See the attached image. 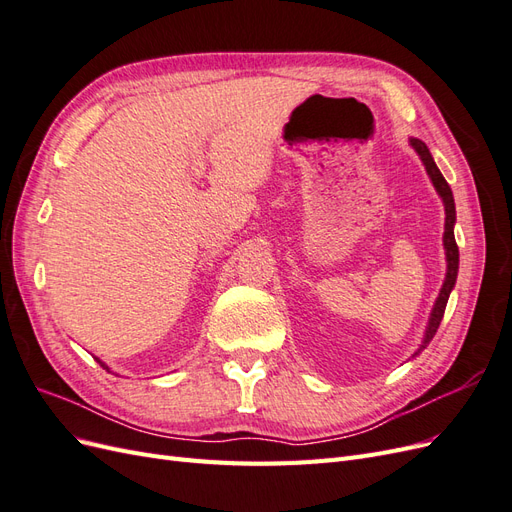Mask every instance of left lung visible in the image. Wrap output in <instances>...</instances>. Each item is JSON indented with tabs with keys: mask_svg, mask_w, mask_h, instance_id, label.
I'll return each instance as SVG.
<instances>
[{
	"mask_svg": "<svg viewBox=\"0 0 512 512\" xmlns=\"http://www.w3.org/2000/svg\"><path fill=\"white\" fill-rule=\"evenodd\" d=\"M410 145L414 147V151L421 156L423 164H425V170L427 175L433 183V188H436V192L440 194L442 203H444V213H446V220H444V250H446V277H444V284L440 288V294L436 299V305H433L431 309V316H429V324H427V331H425V337H423V344L421 348H418L414 354L421 352L431 339L433 335H436L440 322H442V316H444V309H446V303H448V297H451V290L455 288V282H457V271H459V247L455 243V200H453V192H451V185L446 183V179L442 177L440 168L436 166V162H433L431 153L427 149V145L423 141H418V138H410Z\"/></svg>",
	"mask_w": 512,
	"mask_h": 512,
	"instance_id": "8db88e82",
	"label": "left lung"
}]
</instances>
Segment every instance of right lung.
<instances>
[{
  "label": "right lung",
  "mask_w": 512,
  "mask_h": 512,
  "mask_svg": "<svg viewBox=\"0 0 512 512\" xmlns=\"http://www.w3.org/2000/svg\"><path fill=\"white\" fill-rule=\"evenodd\" d=\"M98 363H100V365H102V367H104V369H106V371H111V369H108V365H104V363H102V361H98Z\"/></svg>",
  "instance_id": "add662e5"
}]
</instances>
